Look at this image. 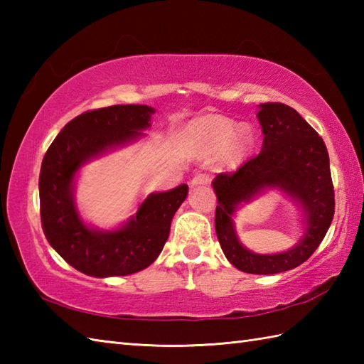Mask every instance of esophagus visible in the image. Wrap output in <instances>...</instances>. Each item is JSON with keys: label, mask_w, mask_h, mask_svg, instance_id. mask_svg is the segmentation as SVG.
Returning <instances> with one entry per match:
<instances>
[{"label": "esophagus", "mask_w": 364, "mask_h": 364, "mask_svg": "<svg viewBox=\"0 0 364 364\" xmlns=\"http://www.w3.org/2000/svg\"><path fill=\"white\" fill-rule=\"evenodd\" d=\"M211 183V176L208 173H197L191 180V186H206V184Z\"/></svg>", "instance_id": "obj_1"}]
</instances>
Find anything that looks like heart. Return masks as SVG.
<instances>
[{
  "label": "heart",
  "mask_w": 364,
  "mask_h": 364,
  "mask_svg": "<svg viewBox=\"0 0 364 364\" xmlns=\"http://www.w3.org/2000/svg\"><path fill=\"white\" fill-rule=\"evenodd\" d=\"M191 134L203 153L223 150V158L230 164L241 161L253 145V129L249 125L237 127L220 115H208L192 123Z\"/></svg>",
  "instance_id": "1"
}]
</instances>
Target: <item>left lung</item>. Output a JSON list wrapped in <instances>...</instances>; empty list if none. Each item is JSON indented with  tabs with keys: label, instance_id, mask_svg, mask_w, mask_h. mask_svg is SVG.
<instances>
[{
	"label": "left lung",
	"instance_id": "obj_1",
	"mask_svg": "<svg viewBox=\"0 0 364 364\" xmlns=\"http://www.w3.org/2000/svg\"><path fill=\"white\" fill-rule=\"evenodd\" d=\"M262 149L235 172L219 173L213 181L218 196L215 233L227 259L247 274H278L300 266L326 237L335 214L327 146L301 115L283 103H261ZM266 187H280L296 198L307 215L306 236L294 250L277 255H258L237 241L230 215Z\"/></svg>",
	"mask_w": 364,
	"mask_h": 364
}]
</instances>
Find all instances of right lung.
Wrapping results in <instances>:
<instances>
[{
	"label": "right lung",
	"mask_w": 364,
	"mask_h": 364,
	"mask_svg": "<svg viewBox=\"0 0 364 364\" xmlns=\"http://www.w3.org/2000/svg\"><path fill=\"white\" fill-rule=\"evenodd\" d=\"M153 107L115 105L80 114L46 150L41 176V220L45 237L68 264L90 277L129 275L149 267L164 247L173 214L188 184L146 197L134 218L115 231L84 225L73 202V178L97 154L142 136Z\"/></svg>",
	"instance_id": "right-lung-1"
}]
</instances>
